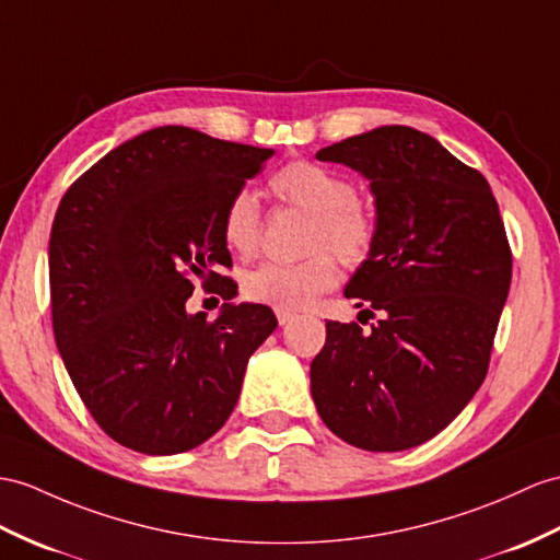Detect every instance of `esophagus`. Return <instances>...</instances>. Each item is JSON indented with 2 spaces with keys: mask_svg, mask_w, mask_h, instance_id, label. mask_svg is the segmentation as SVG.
Wrapping results in <instances>:
<instances>
[{
  "mask_svg": "<svg viewBox=\"0 0 560 560\" xmlns=\"http://www.w3.org/2000/svg\"><path fill=\"white\" fill-rule=\"evenodd\" d=\"M294 320V313H288V311H278V323L280 325H290Z\"/></svg>",
  "mask_w": 560,
  "mask_h": 560,
  "instance_id": "1",
  "label": "esophagus"
}]
</instances>
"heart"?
<instances>
[{
	"label": "heart",
	"mask_w": 560,
	"mask_h": 560,
	"mask_svg": "<svg viewBox=\"0 0 560 560\" xmlns=\"http://www.w3.org/2000/svg\"><path fill=\"white\" fill-rule=\"evenodd\" d=\"M270 192L313 215L308 249L302 264H264L244 282L254 302L278 311H302L339 282V266H357L371 252L373 218L357 199V187L339 173L311 161H294L270 177ZM261 237V207L249 189H240L223 213V240L240 256H252ZM330 248L334 253H320Z\"/></svg>",
	"instance_id": "b5f03b06"
}]
</instances>
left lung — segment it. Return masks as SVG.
I'll list each match as a JSON object with an SVG mask.
<instances>
[{
    "instance_id": "8db88e82",
    "label": "left lung",
    "mask_w": 560,
    "mask_h": 560,
    "mask_svg": "<svg viewBox=\"0 0 560 560\" xmlns=\"http://www.w3.org/2000/svg\"><path fill=\"white\" fill-rule=\"evenodd\" d=\"M361 173L375 235L345 288L359 323L327 320L311 361V397L339 440L404 452L432 440L480 389L511 288V247L482 173L408 126L320 149Z\"/></svg>"
}]
</instances>
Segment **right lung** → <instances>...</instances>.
Segmentation results:
<instances>
[{"label":"right lung","instance_id":"1","mask_svg":"<svg viewBox=\"0 0 560 560\" xmlns=\"http://www.w3.org/2000/svg\"><path fill=\"white\" fill-rule=\"evenodd\" d=\"M276 149L163 126L78 177L49 237L51 325L97 425L132 452L183 454L225 425L252 353L276 330L264 304H233L228 201ZM197 275L226 299L215 322L184 304Z\"/></svg>","mask_w":560,"mask_h":560}]
</instances>
